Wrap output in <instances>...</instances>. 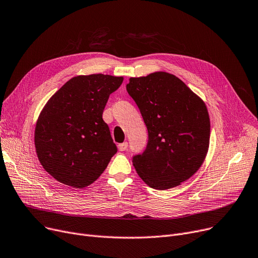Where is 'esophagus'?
<instances>
[{
	"mask_svg": "<svg viewBox=\"0 0 258 258\" xmlns=\"http://www.w3.org/2000/svg\"><path fill=\"white\" fill-rule=\"evenodd\" d=\"M118 148H119V151H120V152H124V151H126V150H127V142L120 143V144L118 145Z\"/></svg>",
	"mask_w": 258,
	"mask_h": 258,
	"instance_id": "obj_1",
	"label": "esophagus"
}]
</instances>
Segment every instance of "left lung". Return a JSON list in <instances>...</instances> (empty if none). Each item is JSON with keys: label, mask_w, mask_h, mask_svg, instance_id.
<instances>
[{"label": "left lung", "mask_w": 258, "mask_h": 258, "mask_svg": "<svg viewBox=\"0 0 258 258\" xmlns=\"http://www.w3.org/2000/svg\"><path fill=\"white\" fill-rule=\"evenodd\" d=\"M126 91L148 132L144 152L133 156L139 177L159 190L188 180L208 152L210 120L205 103L181 79L166 72L132 77Z\"/></svg>", "instance_id": "8db88e82"}]
</instances>
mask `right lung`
Masks as SVG:
<instances>
[{"label": "right lung", "mask_w": 258, "mask_h": 258, "mask_svg": "<svg viewBox=\"0 0 258 258\" xmlns=\"http://www.w3.org/2000/svg\"><path fill=\"white\" fill-rule=\"evenodd\" d=\"M123 77L92 74L71 78L40 113L34 133L40 164L60 183L76 188L96 181L117 153L102 113Z\"/></svg>", "instance_id": "1"}]
</instances>
